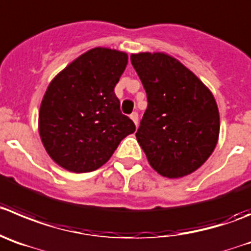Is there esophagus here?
I'll use <instances>...</instances> for the list:
<instances>
[{"label": "esophagus", "mask_w": 251, "mask_h": 251, "mask_svg": "<svg viewBox=\"0 0 251 251\" xmlns=\"http://www.w3.org/2000/svg\"><path fill=\"white\" fill-rule=\"evenodd\" d=\"M130 118L131 120L133 121V124L137 126V124H139V114H137V112H132V114L130 115Z\"/></svg>", "instance_id": "1"}]
</instances>
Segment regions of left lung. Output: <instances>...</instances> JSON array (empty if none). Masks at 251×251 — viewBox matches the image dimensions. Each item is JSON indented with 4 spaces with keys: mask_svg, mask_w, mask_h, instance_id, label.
<instances>
[{
    "mask_svg": "<svg viewBox=\"0 0 251 251\" xmlns=\"http://www.w3.org/2000/svg\"><path fill=\"white\" fill-rule=\"evenodd\" d=\"M131 63L147 94L136 139L149 163L167 178L191 175L209 158L219 137L212 91L166 53L131 54Z\"/></svg>",
    "mask_w": 251,
    "mask_h": 251,
    "instance_id": "left-lung-1",
    "label": "left lung"
}]
</instances>
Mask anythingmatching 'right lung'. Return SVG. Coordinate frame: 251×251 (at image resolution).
<instances>
[{"instance_id":"obj_1","label":"right lung","mask_w":251,"mask_h":251,"mask_svg":"<svg viewBox=\"0 0 251 251\" xmlns=\"http://www.w3.org/2000/svg\"><path fill=\"white\" fill-rule=\"evenodd\" d=\"M127 54L97 47L58 73L41 102L38 130L47 153L60 167L91 172L106 163L121 140L135 132L114 93Z\"/></svg>"}]
</instances>
